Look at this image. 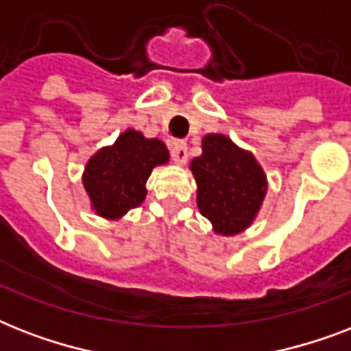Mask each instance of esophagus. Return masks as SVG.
Here are the masks:
<instances>
[{
  "label": "esophagus",
  "instance_id": "esophagus-1",
  "mask_svg": "<svg viewBox=\"0 0 351 351\" xmlns=\"http://www.w3.org/2000/svg\"><path fill=\"white\" fill-rule=\"evenodd\" d=\"M171 156L175 160V164L184 165L187 162V145L184 142H175L171 145Z\"/></svg>",
  "mask_w": 351,
  "mask_h": 351
}]
</instances>
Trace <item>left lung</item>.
Masks as SVG:
<instances>
[{"label":"left lung","instance_id":"obj_1","mask_svg":"<svg viewBox=\"0 0 351 351\" xmlns=\"http://www.w3.org/2000/svg\"><path fill=\"white\" fill-rule=\"evenodd\" d=\"M197 182L198 211L213 231L231 237L245 231L261 211L267 178L253 153L240 149L226 134L202 138V154L189 164Z\"/></svg>","mask_w":351,"mask_h":351}]
</instances>
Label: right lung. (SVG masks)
Listing matches in <instances>:
<instances>
[{
    "instance_id": "right-lung-1",
    "label": "right lung",
    "mask_w": 351,
    "mask_h": 351,
    "mask_svg": "<svg viewBox=\"0 0 351 351\" xmlns=\"http://www.w3.org/2000/svg\"><path fill=\"white\" fill-rule=\"evenodd\" d=\"M169 162V151L158 138L125 129L112 145L98 149L85 165L84 187L90 209L107 220H120L145 200V182L156 165Z\"/></svg>"
}]
</instances>
